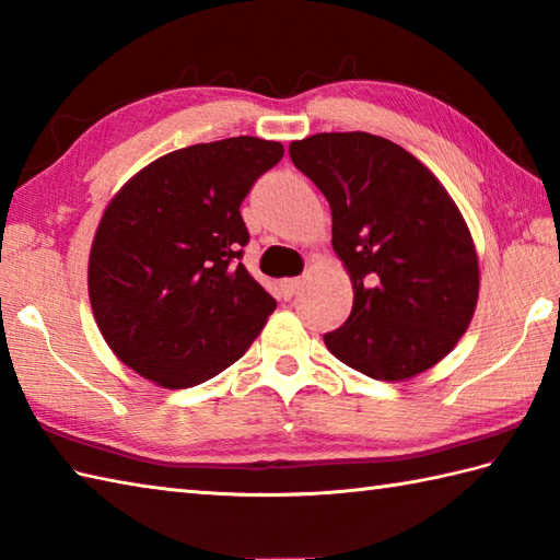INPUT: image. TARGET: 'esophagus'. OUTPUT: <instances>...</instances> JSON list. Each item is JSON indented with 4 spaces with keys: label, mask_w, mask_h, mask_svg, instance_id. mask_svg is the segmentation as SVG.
<instances>
[{
    "label": "esophagus",
    "mask_w": 560,
    "mask_h": 560,
    "mask_svg": "<svg viewBox=\"0 0 560 560\" xmlns=\"http://www.w3.org/2000/svg\"><path fill=\"white\" fill-rule=\"evenodd\" d=\"M279 287H281V295H283V299H293V295H295V291H299L301 289V279H283L281 283H279Z\"/></svg>",
    "instance_id": "esophagus-1"
}]
</instances>
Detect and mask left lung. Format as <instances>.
Wrapping results in <instances>:
<instances>
[{
	"label": "left lung",
	"instance_id": "8db88e82",
	"mask_svg": "<svg viewBox=\"0 0 560 560\" xmlns=\"http://www.w3.org/2000/svg\"><path fill=\"white\" fill-rule=\"evenodd\" d=\"M291 161L331 209V245L353 307L327 349L373 380L397 383L440 363L479 301V257L443 183L407 149L368 132L291 141Z\"/></svg>",
	"mask_w": 560,
	"mask_h": 560
}]
</instances>
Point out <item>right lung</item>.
<instances>
[{"label": "right lung", "mask_w": 560, "mask_h": 560, "mask_svg": "<svg viewBox=\"0 0 560 560\" xmlns=\"http://www.w3.org/2000/svg\"><path fill=\"white\" fill-rule=\"evenodd\" d=\"M283 156L279 141L231 137L165 153L105 207L89 255V301L110 351L165 389L233 365L277 301L243 261L241 205Z\"/></svg>", "instance_id": "obj_1"}]
</instances>
